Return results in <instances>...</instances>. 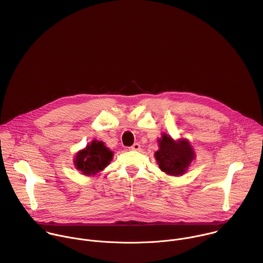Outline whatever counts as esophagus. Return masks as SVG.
<instances>
[{
  "label": "esophagus",
  "instance_id": "1",
  "mask_svg": "<svg viewBox=\"0 0 263 263\" xmlns=\"http://www.w3.org/2000/svg\"><path fill=\"white\" fill-rule=\"evenodd\" d=\"M140 148H141V146H140V144H138V143H136V144H134L130 148H129V150L132 151H138L140 150Z\"/></svg>",
  "mask_w": 263,
  "mask_h": 263
}]
</instances>
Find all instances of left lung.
I'll return each instance as SVG.
<instances>
[{
	"instance_id": "8db88e82",
	"label": "left lung",
	"mask_w": 263,
	"mask_h": 263,
	"mask_svg": "<svg viewBox=\"0 0 263 263\" xmlns=\"http://www.w3.org/2000/svg\"><path fill=\"white\" fill-rule=\"evenodd\" d=\"M159 150L155 153L159 168L168 175H183L195 158V153L187 140L174 141L170 136L163 134L158 140Z\"/></svg>"
}]
</instances>
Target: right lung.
<instances>
[{"instance_id":"obj_1","label":"right lung","mask_w":263,"mask_h":263,"mask_svg":"<svg viewBox=\"0 0 263 263\" xmlns=\"http://www.w3.org/2000/svg\"><path fill=\"white\" fill-rule=\"evenodd\" d=\"M112 157V151L105 147L103 142L94 140L76 154L74 164L82 174L91 176L102 171L110 163Z\"/></svg>"}]
</instances>
